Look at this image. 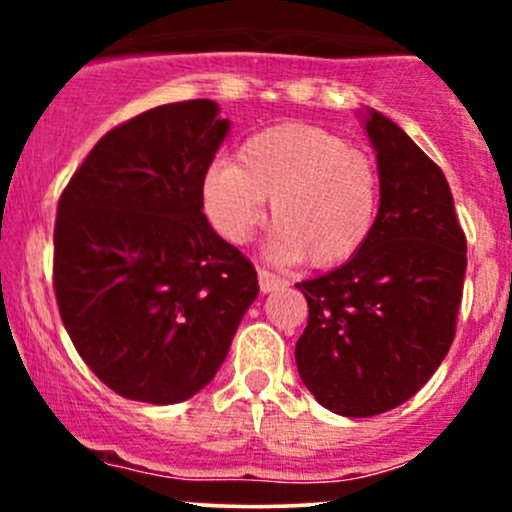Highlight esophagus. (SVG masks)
Here are the masks:
<instances>
[{
	"label": "esophagus",
	"instance_id": "esophagus-1",
	"mask_svg": "<svg viewBox=\"0 0 512 512\" xmlns=\"http://www.w3.org/2000/svg\"><path fill=\"white\" fill-rule=\"evenodd\" d=\"M257 281H260L262 293H272V291L286 289V286H289V281L281 279V276H276L272 272H267V269H260V272H257Z\"/></svg>",
	"mask_w": 512,
	"mask_h": 512
}]
</instances>
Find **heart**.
Listing matches in <instances>:
<instances>
[{"mask_svg":"<svg viewBox=\"0 0 512 512\" xmlns=\"http://www.w3.org/2000/svg\"><path fill=\"white\" fill-rule=\"evenodd\" d=\"M267 255L330 267L363 248L378 216L380 182L373 161L332 132L276 125L252 134L236 163L216 161L202 180V202L223 240L245 245L267 219Z\"/></svg>","mask_w":512,"mask_h":512,"instance_id":"obj_1","label":"heart"}]
</instances>
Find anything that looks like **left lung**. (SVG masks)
Returning a JSON list of instances; mask_svg holds the SVG:
<instances>
[{"instance_id": "1", "label": "left lung", "mask_w": 512, "mask_h": 512, "mask_svg": "<svg viewBox=\"0 0 512 512\" xmlns=\"http://www.w3.org/2000/svg\"><path fill=\"white\" fill-rule=\"evenodd\" d=\"M358 117L378 158V216L342 267L296 284L308 301L296 366L322 407L366 419L414 397L443 363L467 240L443 170L390 117Z\"/></svg>"}]
</instances>
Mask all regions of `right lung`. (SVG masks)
I'll return each mask as SVG.
<instances>
[{"instance_id":"right-lung-1","label":"right lung","mask_w":512,"mask_h":512,"mask_svg":"<svg viewBox=\"0 0 512 512\" xmlns=\"http://www.w3.org/2000/svg\"><path fill=\"white\" fill-rule=\"evenodd\" d=\"M231 122L209 98L110 129L57 204L55 293L86 366L117 395L178 404L214 380L260 293L202 214Z\"/></svg>"}]
</instances>
